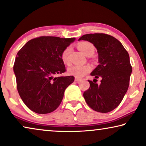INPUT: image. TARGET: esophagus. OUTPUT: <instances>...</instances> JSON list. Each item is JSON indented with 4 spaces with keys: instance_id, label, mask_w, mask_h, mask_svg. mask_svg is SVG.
I'll list each match as a JSON object with an SVG mask.
<instances>
[{
    "instance_id": "esophagus-1",
    "label": "esophagus",
    "mask_w": 146,
    "mask_h": 146,
    "mask_svg": "<svg viewBox=\"0 0 146 146\" xmlns=\"http://www.w3.org/2000/svg\"><path fill=\"white\" fill-rule=\"evenodd\" d=\"M75 81H77V82H78V81H80V80H81V79H79V78L75 77Z\"/></svg>"
}]
</instances>
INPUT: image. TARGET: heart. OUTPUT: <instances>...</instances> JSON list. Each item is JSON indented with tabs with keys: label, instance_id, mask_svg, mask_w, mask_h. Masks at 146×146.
<instances>
[{
	"label": "heart",
	"instance_id": "b5f03b06",
	"mask_svg": "<svg viewBox=\"0 0 146 146\" xmlns=\"http://www.w3.org/2000/svg\"><path fill=\"white\" fill-rule=\"evenodd\" d=\"M78 48H79L82 53L85 56H88L93 54L94 52L95 48L94 45L92 43L87 42V41H82L78 43ZM71 51V47L68 46L62 52L61 58L64 64L68 65L69 64V55ZM91 71V67L88 65H84V66H71L67 69V73L69 75L74 76V77L80 78L83 77L86 73Z\"/></svg>",
	"mask_w": 146,
	"mask_h": 146
}]
</instances>
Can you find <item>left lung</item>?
<instances>
[{"label": "left lung", "mask_w": 146, "mask_h": 146, "mask_svg": "<svg viewBox=\"0 0 146 146\" xmlns=\"http://www.w3.org/2000/svg\"><path fill=\"white\" fill-rule=\"evenodd\" d=\"M79 40L88 41L97 49L99 64L90 75L94 79L102 78L100 84L88 80L90 88L84 92V98L96 111H111L120 104L129 88L132 73L129 53L121 42L109 35L86 34Z\"/></svg>", "instance_id": "obj_1"}]
</instances>
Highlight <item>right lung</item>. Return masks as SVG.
I'll return each mask as SVG.
<instances>
[{
	"instance_id": "right-lung-1",
	"label": "right lung",
	"mask_w": 146,
	"mask_h": 146,
	"mask_svg": "<svg viewBox=\"0 0 146 146\" xmlns=\"http://www.w3.org/2000/svg\"><path fill=\"white\" fill-rule=\"evenodd\" d=\"M75 38L40 36L28 41L17 52L14 65L17 88L21 100L33 111L46 114L62 101L73 76L55 77L66 71L61 55Z\"/></svg>"
}]
</instances>
